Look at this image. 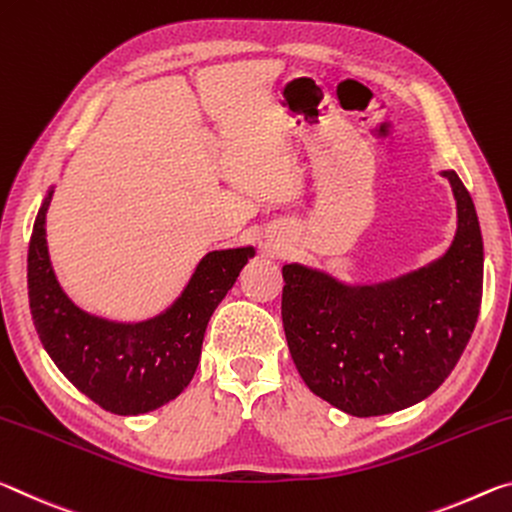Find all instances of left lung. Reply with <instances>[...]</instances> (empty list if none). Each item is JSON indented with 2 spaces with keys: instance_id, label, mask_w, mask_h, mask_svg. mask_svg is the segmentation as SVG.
Instances as JSON below:
<instances>
[{
  "instance_id": "8db88e82",
  "label": "left lung",
  "mask_w": 512,
  "mask_h": 512,
  "mask_svg": "<svg viewBox=\"0 0 512 512\" xmlns=\"http://www.w3.org/2000/svg\"><path fill=\"white\" fill-rule=\"evenodd\" d=\"M458 206L454 245L438 263L376 288H345L283 265L290 356L317 397L356 417L408 408L438 390L479 320L483 238L474 201L445 172Z\"/></svg>"
}]
</instances>
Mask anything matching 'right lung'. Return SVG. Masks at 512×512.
I'll use <instances>...</instances> for the list:
<instances>
[{
  "instance_id": "obj_1",
  "label": "right lung",
  "mask_w": 512,
  "mask_h": 512,
  "mask_svg": "<svg viewBox=\"0 0 512 512\" xmlns=\"http://www.w3.org/2000/svg\"><path fill=\"white\" fill-rule=\"evenodd\" d=\"M29 242V306L40 342L83 395L115 415H138L181 395L201 356L206 324L236 283L254 249L211 251L201 258L170 311L140 324H113L79 311L58 286L47 254L45 215Z\"/></svg>"
}]
</instances>
